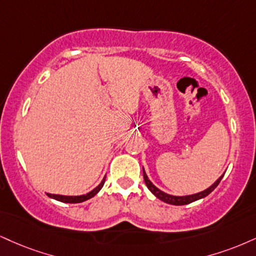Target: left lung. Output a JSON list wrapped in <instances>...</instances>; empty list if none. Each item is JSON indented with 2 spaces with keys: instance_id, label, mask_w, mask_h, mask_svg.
<instances>
[{
  "instance_id": "8db88e82",
  "label": "left lung",
  "mask_w": 256,
  "mask_h": 256,
  "mask_svg": "<svg viewBox=\"0 0 256 256\" xmlns=\"http://www.w3.org/2000/svg\"><path fill=\"white\" fill-rule=\"evenodd\" d=\"M143 176H144V181H146V184L148 188H149V190L152 193L154 196H158L160 200H162V202H167V204H170V205H187V204H190V202H196V200L205 198L206 196L210 194L212 190H214L218 186V184L220 182L222 178L224 176V174L222 175L220 178H218L216 182H214V184H211L208 188L202 190V192L196 193V194H190V196H170V194H168V193H164V192H162L161 190H158V187H156L155 184H154L152 181L148 178V175L146 174V172H144V168H143Z\"/></svg>"
}]
</instances>
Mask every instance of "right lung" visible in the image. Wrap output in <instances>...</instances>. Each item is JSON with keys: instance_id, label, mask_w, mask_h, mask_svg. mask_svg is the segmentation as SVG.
<instances>
[{"instance_id": "1", "label": "right lung", "mask_w": 256, "mask_h": 256, "mask_svg": "<svg viewBox=\"0 0 256 256\" xmlns=\"http://www.w3.org/2000/svg\"><path fill=\"white\" fill-rule=\"evenodd\" d=\"M104 184V178H102V181H101L100 184H98V187H95L93 190H90V192L87 193V194H83V196H60V194H51V193H46L48 196H50L52 199H56L58 202H70V204H76V202H86V200L93 198V196L96 194V193L102 188Z\"/></svg>"}]
</instances>
